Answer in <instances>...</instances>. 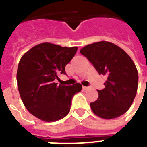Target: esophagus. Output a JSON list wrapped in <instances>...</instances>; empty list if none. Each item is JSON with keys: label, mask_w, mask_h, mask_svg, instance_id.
<instances>
[{"label": "esophagus", "mask_w": 147, "mask_h": 147, "mask_svg": "<svg viewBox=\"0 0 147 147\" xmlns=\"http://www.w3.org/2000/svg\"><path fill=\"white\" fill-rule=\"evenodd\" d=\"M82 88H83V89H84V90H88V89H89V88H89V87H86V86H83Z\"/></svg>", "instance_id": "esophagus-1"}]
</instances>
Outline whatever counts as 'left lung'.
Here are the masks:
<instances>
[{"label": "left lung", "mask_w": 147, "mask_h": 147, "mask_svg": "<svg viewBox=\"0 0 147 147\" xmlns=\"http://www.w3.org/2000/svg\"><path fill=\"white\" fill-rule=\"evenodd\" d=\"M80 53L93 64L99 75L107 78L105 88L98 90V98L90 104L93 113L107 120L126 113L138 87V71L131 58L121 47L107 41L87 45Z\"/></svg>", "instance_id": "1"}]
</instances>
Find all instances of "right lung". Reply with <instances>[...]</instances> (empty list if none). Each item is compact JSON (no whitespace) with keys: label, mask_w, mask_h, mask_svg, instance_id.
Segmentation results:
<instances>
[{"label":"right lung","mask_w":147,"mask_h":147,"mask_svg":"<svg viewBox=\"0 0 147 147\" xmlns=\"http://www.w3.org/2000/svg\"><path fill=\"white\" fill-rule=\"evenodd\" d=\"M78 47H62L42 42L24 54L18 65L17 87L21 100L30 114L46 122H54L69 114L74 94L82 85H58L54 81L65 74V67Z\"/></svg>","instance_id":"right-lung-1"}]
</instances>
